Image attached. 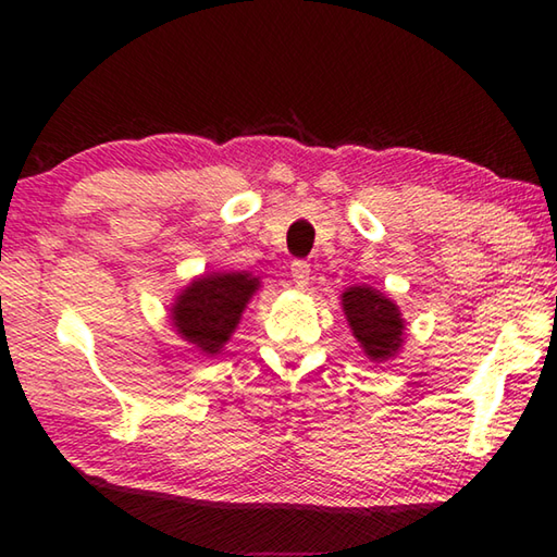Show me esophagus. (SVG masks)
I'll return each mask as SVG.
<instances>
[{
    "mask_svg": "<svg viewBox=\"0 0 557 557\" xmlns=\"http://www.w3.org/2000/svg\"><path fill=\"white\" fill-rule=\"evenodd\" d=\"M309 275H312V268L305 260L292 262V282H295L297 289H305L309 285Z\"/></svg>",
    "mask_w": 557,
    "mask_h": 557,
    "instance_id": "esophagus-1",
    "label": "esophagus"
}]
</instances>
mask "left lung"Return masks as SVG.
Returning a JSON list of instances; mask_svg holds the SVG:
<instances>
[{
    "mask_svg": "<svg viewBox=\"0 0 557 557\" xmlns=\"http://www.w3.org/2000/svg\"><path fill=\"white\" fill-rule=\"evenodd\" d=\"M342 309L358 346L369 361L383 363L400 354L405 344V319L400 307L369 285H354L342 292Z\"/></svg>",
    "mask_w": 557,
    "mask_h": 557,
    "instance_id": "obj_1",
    "label": "left lung"
}]
</instances>
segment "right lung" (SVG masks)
Segmentation results:
<instances>
[{"mask_svg":"<svg viewBox=\"0 0 557 557\" xmlns=\"http://www.w3.org/2000/svg\"><path fill=\"white\" fill-rule=\"evenodd\" d=\"M260 277L252 272H209L194 277L169 307L174 332L203 356H219L240 324Z\"/></svg>","mask_w":557,"mask_h":557,"instance_id":"right-lung-1","label":"right lung"}]
</instances>
